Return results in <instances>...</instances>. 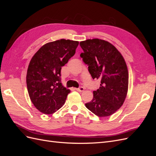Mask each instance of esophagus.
Returning a JSON list of instances; mask_svg holds the SVG:
<instances>
[{
  "instance_id": "esophagus-1",
  "label": "esophagus",
  "mask_w": 156,
  "mask_h": 156,
  "mask_svg": "<svg viewBox=\"0 0 156 156\" xmlns=\"http://www.w3.org/2000/svg\"><path fill=\"white\" fill-rule=\"evenodd\" d=\"M75 89L77 91H79V92H83L84 90V88L83 87H79L78 88H75Z\"/></svg>"
}]
</instances>
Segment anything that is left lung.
<instances>
[{"instance_id": "1", "label": "left lung", "mask_w": 156, "mask_h": 156, "mask_svg": "<svg viewBox=\"0 0 156 156\" xmlns=\"http://www.w3.org/2000/svg\"><path fill=\"white\" fill-rule=\"evenodd\" d=\"M83 50L80 56L88 66L93 79L101 80L86 107L99 117L111 116L123 105L128 89L129 74L125 60L109 42L100 39L80 42Z\"/></svg>"}]
</instances>
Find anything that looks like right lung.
<instances>
[{
  "instance_id": "right-lung-1",
  "label": "right lung",
  "mask_w": 156,
  "mask_h": 156,
  "mask_svg": "<svg viewBox=\"0 0 156 156\" xmlns=\"http://www.w3.org/2000/svg\"><path fill=\"white\" fill-rule=\"evenodd\" d=\"M78 45L77 41L64 39L49 42L32 56L27 69V90L33 104L44 114H53L64 104L70 90L61 83L60 71Z\"/></svg>"
}]
</instances>
